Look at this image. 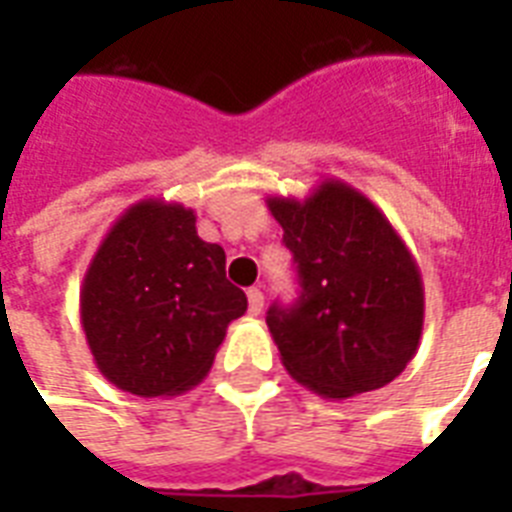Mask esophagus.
Segmentation results:
<instances>
[{
	"label": "esophagus",
	"mask_w": 512,
	"mask_h": 512,
	"mask_svg": "<svg viewBox=\"0 0 512 512\" xmlns=\"http://www.w3.org/2000/svg\"><path fill=\"white\" fill-rule=\"evenodd\" d=\"M247 300H249V313H252V316H257V313L263 311V292H260V289L257 287H252L247 292Z\"/></svg>",
	"instance_id": "34e87169"
}]
</instances>
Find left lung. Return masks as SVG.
Masks as SVG:
<instances>
[{"mask_svg": "<svg viewBox=\"0 0 512 512\" xmlns=\"http://www.w3.org/2000/svg\"><path fill=\"white\" fill-rule=\"evenodd\" d=\"M297 263L300 297L271 305L281 364L324 398L369 393L417 353L425 289L390 220L353 185L327 177L303 201L268 196Z\"/></svg>", "mask_w": 512, "mask_h": 512, "instance_id": "obj_1", "label": "left lung"}]
</instances>
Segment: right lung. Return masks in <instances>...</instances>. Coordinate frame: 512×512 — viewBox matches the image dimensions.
<instances>
[{"instance_id": "1", "label": "right lung", "mask_w": 512, "mask_h": 512, "mask_svg": "<svg viewBox=\"0 0 512 512\" xmlns=\"http://www.w3.org/2000/svg\"><path fill=\"white\" fill-rule=\"evenodd\" d=\"M247 295L225 279V252L177 201L143 199L100 241L79 292L95 366L143 398L199 385Z\"/></svg>"}]
</instances>
